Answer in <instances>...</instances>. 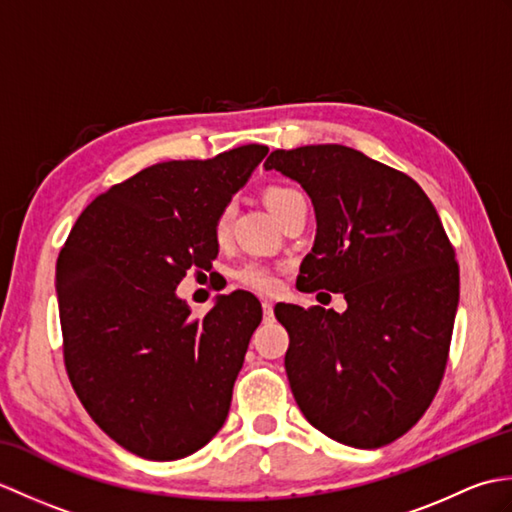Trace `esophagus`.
Wrapping results in <instances>:
<instances>
[{"label": "esophagus", "mask_w": 512, "mask_h": 512, "mask_svg": "<svg viewBox=\"0 0 512 512\" xmlns=\"http://www.w3.org/2000/svg\"><path fill=\"white\" fill-rule=\"evenodd\" d=\"M273 299H262V308H264V317L266 319H273Z\"/></svg>", "instance_id": "1"}]
</instances>
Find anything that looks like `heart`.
<instances>
[{"instance_id": "heart-1", "label": "heart", "mask_w": 512, "mask_h": 512, "mask_svg": "<svg viewBox=\"0 0 512 512\" xmlns=\"http://www.w3.org/2000/svg\"><path fill=\"white\" fill-rule=\"evenodd\" d=\"M290 193H295L292 189H268L266 191V204L270 206V211L284 202ZM233 213H235V206L233 204H226L224 209L217 213L215 217V237L217 239H224L231 231V222H233ZM235 279L239 284L250 288V290H257V292H275L279 288V273L264 262H246L235 270Z\"/></svg>"}]
</instances>
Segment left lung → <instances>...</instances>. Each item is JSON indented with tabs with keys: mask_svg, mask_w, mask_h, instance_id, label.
Instances as JSON below:
<instances>
[{
	"mask_svg": "<svg viewBox=\"0 0 512 512\" xmlns=\"http://www.w3.org/2000/svg\"><path fill=\"white\" fill-rule=\"evenodd\" d=\"M310 195L317 237L301 292H343V314L277 303L286 374L303 416L356 449L398 440L429 409L447 367L460 268L416 180L343 145L277 149L264 162Z\"/></svg>",
	"mask_w": 512,
	"mask_h": 512,
	"instance_id": "obj_1",
	"label": "left lung"
}]
</instances>
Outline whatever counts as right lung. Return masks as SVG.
<instances>
[{
    "mask_svg": "<svg viewBox=\"0 0 512 512\" xmlns=\"http://www.w3.org/2000/svg\"><path fill=\"white\" fill-rule=\"evenodd\" d=\"M268 154L158 162L85 209L57 259L63 358L92 420L145 460L202 449L228 416L262 303L220 295L193 319L176 288L217 257L215 217Z\"/></svg>",
    "mask_w": 512,
    "mask_h": 512,
    "instance_id": "add662e5",
    "label": "right lung"
}]
</instances>
